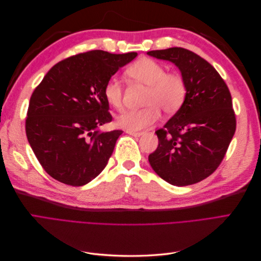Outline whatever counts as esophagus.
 <instances>
[{"label":"esophagus","mask_w":261,"mask_h":261,"mask_svg":"<svg viewBox=\"0 0 261 261\" xmlns=\"http://www.w3.org/2000/svg\"><path fill=\"white\" fill-rule=\"evenodd\" d=\"M126 133L129 134V135L134 136V137H139L141 135H144L143 132H135V130H126Z\"/></svg>","instance_id":"1"}]
</instances>
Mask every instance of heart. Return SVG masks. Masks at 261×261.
<instances>
[{
	"mask_svg": "<svg viewBox=\"0 0 261 261\" xmlns=\"http://www.w3.org/2000/svg\"><path fill=\"white\" fill-rule=\"evenodd\" d=\"M127 75L132 80L147 86L144 93L143 109L127 110L116 117V124L127 130H139L153 125L164 113L173 114L183 106L187 85L177 72H167V67L152 59H140L130 65ZM108 103L120 109L123 103V87L116 78H110L103 87Z\"/></svg>",
	"mask_w": 261,
	"mask_h": 261,
	"instance_id": "heart-1",
	"label": "heart"
}]
</instances>
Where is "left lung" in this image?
<instances>
[{
    "label": "left lung",
    "instance_id": "obj_1",
    "mask_svg": "<svg viewBox=\"0 0 261 261\" xmlns=\"http://www.w3.org/2000/svg\"><path fill=\"white\" fill-rule=\"evenodd\" d=\"M147 54L174 63L187 85L183 106L155 132L159 145L149 163L172 185L196 184L217 170L234 136L230 90L216 68L192 51L170 48Z\"/></svg>",
    "mask_w": 261,
    "mask_h": 261
}]
</instances>
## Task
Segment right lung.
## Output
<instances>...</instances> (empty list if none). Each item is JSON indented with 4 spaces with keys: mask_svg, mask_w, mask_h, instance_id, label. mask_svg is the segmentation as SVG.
<instances>
[{
    "mask_svg": "<svg viewBox=\"0 0 261 261\" xmlns=\"http://www.w3.org/2000/svg\"><path fill=\"white\" fill-rule=\"evenodd\" d=\"M136 52L80 53L55 64L31 94L26 135L44 171L83 186L103 171L123 130L101 132L112 121L103 87Z\"/></svg>",
    "mask_w": 261,
    "mask_h": 261,
    "instance_id": "obj_1",
    "label": "right lung"
}]
</instances>
